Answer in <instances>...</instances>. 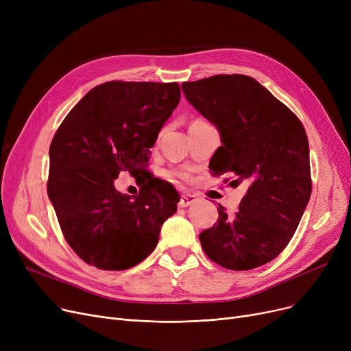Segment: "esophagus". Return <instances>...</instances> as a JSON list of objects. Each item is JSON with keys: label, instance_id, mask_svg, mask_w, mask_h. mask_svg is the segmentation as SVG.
<instances>
[{"label": "esophagus", "instance_id": "esophagus-1", "mask_svg": "<svg viewBox=\"0 0 351 351\" xmlns=\"http://www.w3.org/2000/svg\"><path fill=\"white\" fill-rule=\"evenodd\" d=\"M196 200H197L196 195H192V193L182 195V196H180V200H179V206H180V208H188V206H191L192 204H195Z\"/></svg>", "mask_w": 351, "mask_h": 351}]
</instances>
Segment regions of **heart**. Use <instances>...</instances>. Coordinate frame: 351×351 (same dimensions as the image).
Wrapping results in <instances>:
<instances>
[{"instance_id": "obj_1", "label": "heart", "mask_w": 351, "mask_h": 351, "mask_svg": "<svg viewBox=\"0 0 351 351\" xmlns=\"http://www.w3.org/2000/svg\"><path fill=\"white\" fill-rule=\"evenodd\" d=\"M175 175L182 178V179H189L191 178V173L188 171H178V172H175Z\"/></svg>"}]
</instances>
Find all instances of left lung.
I'll use <instances>...</instances> for the list:
<instances>
[{
    "label": "left lung",
    "instance_id": "left-lung-1",
    "mask_svg": "<svg viewBox=\"0 0 351 351\" xmlns=\"http://www.w3.org/2000/svg\"><path fill=\"white\" fill-rule=\"evenodd\" d=\"M182 89L220 134L222 146L209 163L213 175L232 172L237 185H249L234 216L219 205L217 223L199 234L202 247L229 270L263 266L289 245L311 195L304 128L247 75H215Z\"/></svg>",
    "mask_w": 351,
    "mask_h": 351
}]
</instances>
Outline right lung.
<instances>
[{
	"label": "right lung",
	"mask_w": 351,
	"mask_h": 351,
	"mask_svg": "<svg viewBox=\"0 0 351 351\" xmlns=\"http://www.w3.org/2000/svg\"><path fill=\"white\" fill-rule=\"evenodd\" d=\"M179 101L178 82H105L55 132L47 191L65 241L85 263L125 270L156 247L180 197L169 182L143 175V166ZM121 171L140 182L136 197L114 189Z\"/></svg>",
	"instance_id": "1"
}]
</instances>
